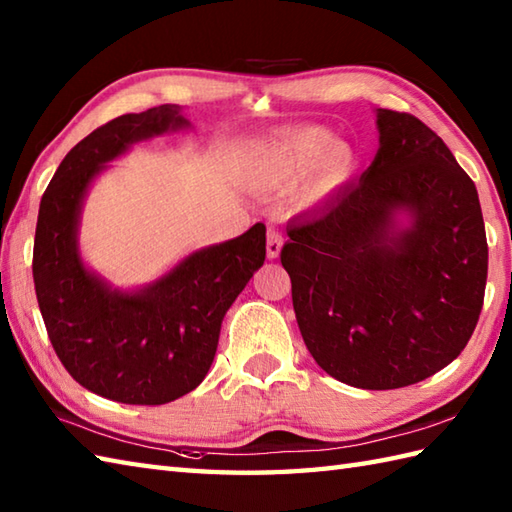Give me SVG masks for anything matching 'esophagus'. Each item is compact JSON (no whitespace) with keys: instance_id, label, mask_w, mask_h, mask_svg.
<instances>
[{"instance_id":"esophagus-1","label":"esophagus","mask_w":512,"mask_h":512,"mask_svg":"<svg viewBox=\"0 0 512 512\" xmlns=\"http://www.w3.org/2000/svg\"><path fill=\"white\" fill-rule=\"evenodd\" d=\"M281 246H284V237L277 231V228H268V242H266V255L268 259H275L281 253Z\"/></svg>"}]
</instances>
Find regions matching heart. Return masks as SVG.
<instances>
[{"mask_svg": "<svg viewBox=\"0 0 512 512\" xmlns=\"http://www.w3.org/2000/svg\"><path fill=\"white\" fill-rule=\"evenodd\" d=\"M358 167L350 143L336 140L321 125H301L255 145L248 156L246 180L266 193L290 191L303 184V200L321 202L343 189Z\"/></svg>", "mask_w": 512, "mask_h": 512, "instance_id": "1", "label": "heart"}]
</instances>
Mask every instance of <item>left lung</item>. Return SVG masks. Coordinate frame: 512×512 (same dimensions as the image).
<instances>
[{
  "instance_id": "left-lung-1",
  "label": "left lung",
  "mask_w": 512,
  "mask_h": 512,
  "mask_svg": "<svg viewBox=\"0 0 512 512\" xmlns=\"http://www.w3.org/2000/svg\"><path fill=\"white\" fill-rule=\"evenodd\" d=\"M372 165L288 224L303 343L332 378L398 389L440 372L480 319L488 246L473 180L416 116L376 110Z\"/></svg>"
}]
</instances>
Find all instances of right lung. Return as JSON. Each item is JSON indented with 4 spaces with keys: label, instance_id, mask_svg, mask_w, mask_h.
<instances>
[{
    "label": "right lung",
    "instance_id": "obj_1",
    "mask_svg": "<svg viewBox=\"0 0 512 512\" xmlns=\"http://www.w3.org/2000/svg\"><path fill=\"white\" fill-rule=\"evenodd\" d=\"M189 127L180 105L114 118L70 149L39 204L32 277L50 343L76 383L125 405H165L202 383L226 310L266 259V226L257 222L132 290L83 262V202L107 162Z\"/></svg>",
    "mask_w": 512,
    "mask_h": 512
}]
</instances>
